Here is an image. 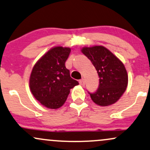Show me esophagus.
Returning <instances> with one entry per match:
<instances>
[{"label":"esophagus","mask_w":150,"mask_h":150,"mask_svg":"<svg viewBox=\"0 0 150 150\" xmlns=\"http://www.w3.org/2000/svg\"><path fill=\"white\" fill-rule=\"evenodd\" d=\"M79 84H80V85L82 86H85V80H84L83 79H81V80L79 81Z\"/></svg>","instance_id":"1"}]
</instances>
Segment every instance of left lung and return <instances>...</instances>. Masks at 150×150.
I'll use <instances>...</instances> for the list:
<instances>
[{"instance_id": "1", "label": "left lung", "mask_w": 150, "mask_h": 150, "mask_svg": "<svg viewBox=\"0 0 150 150\" xmlns=\"http://www.w3.org/2000/svg\"><path fill=\"white\" fill-rule=\"evenodd\" d=\"M82 52L91 60L99 76L98 88L88 93L95 103L108 106L115 103L126 91L128 74L124 64L103 46L83 47Z\"/></svg>"}]
</instances>
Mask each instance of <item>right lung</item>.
Masks as SVG:
<instances>
[{"label": "right lung", "instance_id": "1", "mask_svg": "<svg viewBox=\"0 0 150 150\" xmlns=\"http://www.w3.org/2000/svg\"><path fill=\"white\" fill-rule=\"evenodd\" d=\"M70 52L69 47H53L37 62L31 71L29 80L31 93L47 108L62 106L70 89L79 84L70 76L69 70L65 67Z\"/></svg>", "mask_w": 150, "mask_h": 150}]
</instances>
